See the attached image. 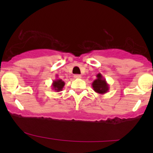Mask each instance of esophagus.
Masks as SVG:
<instances>
[{"mask_svg": "<svg viewBox=\"0 0 153 153\" xmlns=\"http://www.w3.org/2000/svg\"><path fill=\"white\" fill-rule=\"evenodd\" d=\"M74 78H81L82 76L80 75H75Z\"/></svg>", "mask_w": 153, "mask_h": 153, "instance_id": "34e87169", "label": "esophagus"}]
</instances>
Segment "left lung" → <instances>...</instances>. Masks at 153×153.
Wrapping results in <instances>:
<instances>
[{"mask_svg": "<svg viewBox=\"0 0 153 153\" xmlns=\"http://www.w3.org/2000/svg\"><path fill=\"white\" fill-rule=\"evenodd\" d=\"M92 87L95 92L99 94H106L109 90V85L101 73L96 75V79L92 82Z\"/></svg>", "mask_w": 153, "mask_h": 153, "instance_id": "obj_1", "label": "left lung"}]
</instances>
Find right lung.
<instances>
[{
    "instance_id": "right-lung-1",
    "label": "right lung",
    "mask_w": 153,
    "mask_h": 153,
    "mask_svg": "<svg viewBox=\"0 0 153 153\" xmlns=\"http://www.w3.org/2000/svg\"><path fill=\"white\" fill-rule=\"evenodd\" d=\"M65 84V82L63 81L62 79H55V80H53L52 84V90L56 91V92H59V91H62V88L63 87H64Z\"/></svg>"
}]
</instances>
